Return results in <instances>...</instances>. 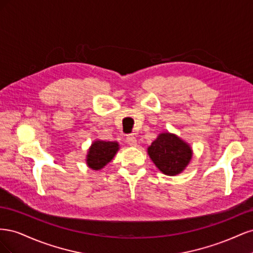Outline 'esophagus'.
<instances>
[{"mask_svg": "<svg viewBox=\"0 0 253 253\" xmlns=\"http://www.w3.org/2000/svg\"><path fill=\"white\" fill-rule=\"evenodd\" d=\"M126 142L129 144V145H132V147H137V139L135 138V136L134 135H128L127 137H126Z\"/></svg>", "mask_w": 253, "mask_h": 253, "instance_id": "esophagus-1", "label": "esophagus"}]
</instances>
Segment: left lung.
Masks as SVG:
<instances>
[{
    "label": "left lung",
    "mask_w": 253,
    "mask_h": 253,
    "mask_svg": "<svg viewBox=\"0 0 253 253\" xmlns=\"http://www.w3.org/2000/svg\"><path fill=\"white\" fill-rule=\"evenodd\" d=\"M148 154L164 174L174 176L186 169L192 158V149L179 137L166 132L152 142Z\"/></svg>",
    "instance_id": "left-lung-1"
}]
</instances>
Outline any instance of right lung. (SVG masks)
I'll use <instances>...</instances> for the list:
<instances>
[{
    "instance_id": "obj_1",
    "label": "right lung",
    "mask_w": 253,
    "mask_h": 253,
    "mask_svg": "<svg viewBox=\"0 0 253 253\" xmlns=\"http://www.w3.org/2000/svg\"><path fill=\"white\" fill-rule=\"evenodd\" d=\"M119 144L116 141L96 140L91 143L86 155V164L93 170H100L116 155Z\"/></svg>"
}]
</instances>
